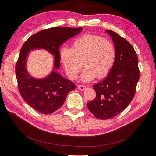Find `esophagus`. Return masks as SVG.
<instances>
[{
	"instance_id": "1",
	"label": "esophagus",
	"mask_w": 156,
	"mask_h": 156,
	"mask_svg": "<svg viewBox=\"0 0 156 156\" xmlns=\"http://www.w3.org/2000/svg\"><path fill=\"white\" fill-rule=\"evenodd\" d=\"M77 88H78L79 90H84L86 89L87 87L84 86V85H78Z\"/></svg>"
}]
</instances>
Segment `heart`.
Returning a JSON list of instances; mask_svg holds the SVG:
<instances>
[{"label": "heart", "instance_id": "1", "mask_svg": "<svg viewBox=\"0 0 156 156\" xmlns=\"http://www.w3.org/2000/svg\"><path fill=\"white\" fill-rule=\"evenodd\" d=\"M116 58V49L109 40L93 34H85L75 40L72 48L60 50V59L66 72L72 80L76 79L83 66V82L96 77L103 79L109 73Z\"/></svg>", "mask_w": 156, "mask_h": 156}]
</instances>
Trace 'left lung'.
<instances>
[{"mask_svg": "<svg viewBox=\"0 0 156 156\" xmlns=\"http://www.w3.org/2000/svg\"><path fill=\"white\" fill-rule=\"evenodd\" d=\"M105 32L115 44V61L107 77L93 86L96 97L87 103L88 110L101 120L111 119L128 106L134 98L140 77L134 48L115 32Z\"/></svg>", "mask_w": 156, "mask_h": 156, "instance_id": "left-lung-1", "label": "left lung"}]
</instances>
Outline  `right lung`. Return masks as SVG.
Here are the masks:
<instances>
[{"mask_svg":"<svg viewBox=\"0 0 156 156\" xmlns=\"http://www.w3.org/2000/svg\"><path fill=\"white\" fill-rule=\"evenodd\" d=\"M82 30V27L51 28L31 36L22 46L16 66L19 90L23 100L42 114H51L58 110L68 94L75 88L73 82L63 77L56 70L60 66V46ZM34 49H45L54 56V69L44 78H33L26 69L27 55Z\"/></svg>","mask_w":156,"mask_h":156,"instance_id":"right-lung-1","label":"right lung"}]
</instances>
